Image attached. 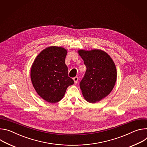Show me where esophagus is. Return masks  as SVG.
<instances>
[{
	"mask_svg": "<svg viewBox=\"0 0 147 147\" xmlns=\"http://www.w3.org/2000/svg\"><path fill=\"white\" fill-rule=\"evenodd\" d=\"M78 79H79V78H78V76H76V77H75V78H73V80H74V83H75V84H77L78 81Z\"/></svg>",
	"mask_w": 147,
	"mask_h": 147,
	"instance_id": "34e87169",
	"label": "esophagus"
}]
</instances>
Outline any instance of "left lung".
Listing matches in <instances>:
<instances>
[{
  "label": "left lung",
  "mask_w": 147,
  "mask_h": 147,
  "mask_svg": "<svg viewBox=\"0 0 147 147\" xmlns=\"http://www.w3.org/2000/svg\"><path fill=\"white\" fill-rule=\"evenodd\" d=\"M86 67L80 88L85 100L91 103L108 96L115 85L117 70L115 62L105 51L94 49L78 50Z\"/></svg>",
  "instance_id": "left-lung-1"
}]
</instances>
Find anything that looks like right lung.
I'll return each mask as SVG.
<instances>
[{"label":"right lung","mask_w":147,"mask_h":147,"mask_svg":"<svg viewBox=\"0 0 147 147\" xmlns=\"http://www.w3.org/2000/svg\"><path fill=\"white\" fill-rule=\"evenodd\" d=\"M67 54L64 48L49 47L40 53L31 66L32 84L37 94L48 103L60 101L67 88L74 83L68 76L65 63Z\"/></svg>","instance_id":"add662e5"}]
</instances>
